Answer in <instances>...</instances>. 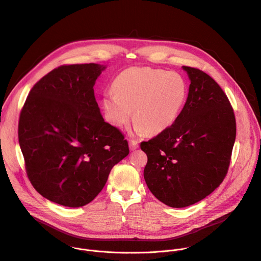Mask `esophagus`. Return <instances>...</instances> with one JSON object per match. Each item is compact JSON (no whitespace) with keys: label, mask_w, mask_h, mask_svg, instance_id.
<instances>
[{"label":"esophagus","mask_w":261,"mask_h":261,"mask_svg":"<svg viewBox=\"0 0 261 261\" xmlns=\"http://www.w3.org/2000/svg\"><path fill=\"white\" fill-rule=\"evenodd\" d=\"M129 148H130V150H131V151L136 150V149L138 148V143H137L136 141L131 140V141H130V143H129Z\"/></svg>","instance_id":"34e87169"}]
</instances>
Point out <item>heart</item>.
I'll return each mask as SVG.
<instances>
[{
  "label": "heart",
  "instance_id": "b5f03b06",
  "mask_svg": "<svg viewBox=\"0 0 261 261\" xmlns=\"http://www.w3.org/2000/svg\"><path fill=\"white\" fill-rule=\"evenodd\" d=\"M112 92L102 98L109 123L125 127L133 110L137 134L158 135L168 130L179 117L188 97V85L177 72L150 67H134L119 73Z\"/></svg>",
  "mask_w": 261,
  "mask_h": 261
}]
</instances>
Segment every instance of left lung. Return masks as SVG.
<instances>
[{"instance_id":"1","label":"left lung","mask_w":261,"mask_h":261,"mask_svg":"<svg viewBox=\"0 0 261 261\" xmlns=\"http://www.w3.org/2000/svg\"><path fill=\"white\" fill-rule=\"evenodd\" d=\"M191 82L173 126L141 144L148 162L144 177L152 194L172 207L198 202L227 175L236 120L220 86L197 68L182 66Z\"/></svg>"}]
</instances>
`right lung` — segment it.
<instances>
[{
	"label": "right lung",
	"instance_id": "add662e5",
	"mask_svg": "<svg viewBox=\"0 0 261 261\" xmlns=\"http://www.w3.org/2000/svg\"><path fill=\"white\" fill-rule=\"evenodd\" d=\"M106 66L63 65L32 87L19 120L28 178L56 203L79 207L105 187L129 154L121 132L103 120L93 86Z\"/></svg>",
	"mask_w": 261,
	"mask_h": 261
}]
</instances>
